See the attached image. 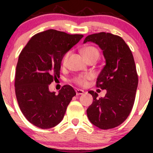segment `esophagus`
Listing matches in <instances>:
<instances>
[{
  "mask_svg": "<svg viewBox=\"0 0 153 153\" xmlns=\"http://www.w3.org/2000/svg\"><path fill=\"white\" fill-rule=\"evenodd\" d=\"M75 92H76V94L78 95H83L84 92V90H82V89H75Z\"/></svg>",
  "mask_w": 153,
  "mask_h": 153,
  "instance_id": "obj_1",
  "label": "esophagus"
}]
</instances>
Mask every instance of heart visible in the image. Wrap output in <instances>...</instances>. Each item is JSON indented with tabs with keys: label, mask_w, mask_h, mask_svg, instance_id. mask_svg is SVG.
I'll use <instances>...</instances> for the list:
<instances>
[{
	"label": "heart",
	"mask_w": 153,
	"mask_h": 153,
	"mask_svg": "<svg viewBox=\"0 0 153 153\" xmlns=\"http://www.w3.org/2000/svg\"><path fill=\"white\" fill-rule=\"evenodd\" d=\"M81 53L83 54L84 58H86V61H89V60L92 59V58H95V59H98V58L99 57L100 52L99 50L98 49V48L94 47V46H86V47H83L81 49ZM69 55H70V52L68 51L66 52L62 57V59H61V64L63 66H65L67 64L68 58H69ZM91 75H88V74H85V75H78L77 76H75V78L72 79V82L75 83V84L81 86H84L86 84V81L87 80L90 79Z\"/></svg>",
	"instance_id": "obj_1"
}]
</instances>
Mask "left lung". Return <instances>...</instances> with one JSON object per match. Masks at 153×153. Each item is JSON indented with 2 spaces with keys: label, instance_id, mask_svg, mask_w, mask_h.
Returning a JSON list of instances; mask_svg holds the SVG:
<instances>
[{
  "label": "left lung",
  "instance_id": "obj_1",
  "mask_svg": "<svg viewBox=\"0 0 153 153\" xmlns=\"http://www.w3.org/2000/svg\"><path fill=\"white\" fill-rule=\"evenodd\" d=\"M92 41L103 50L106 59L97 78L96 86L106 89L104 98L89 91L93 102L86 109L90 122L101 129L115 128L129 116L135 102L138 78L130 49L122 38L106 32L88 35L84 43Z\"/></svg>",
  "mask_w": 153,
  "mask_h": 153
}]
</instances>
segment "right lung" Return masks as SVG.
Segmentation results:
<instances>
[{
  "mask_svg": "<svg viewBox=\"0 0 153 153\" xmlns=\"http://www.w3.org/2000/svg\"><path fill=\"white\" fill-rule=\"evenodd\" d=\"M84 37L48 29L31 38L21 52L16 67L15 90L25 118L41 129H49L62 121L72 98L73 88L64 85L58 95L49 85L60 77L62 57Z\"/></svg>",
  "mask_w": 153,
  "mask_h": 153,
  "instance_id": "right-lung-1",
  "label": "right lung"
}]
</instances>
